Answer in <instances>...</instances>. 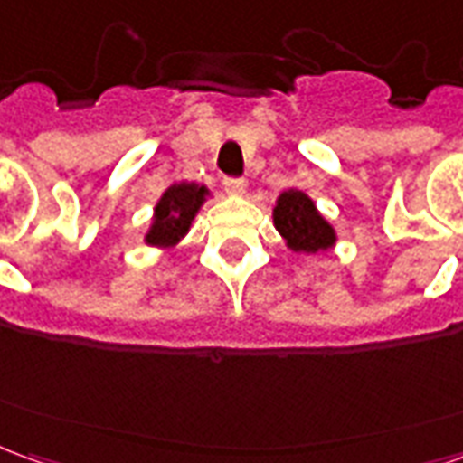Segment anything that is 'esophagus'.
Instances as JSON below:
<instances>
[{
    "label": "esophagus",
    "instance_id": "obj_1",
    "mask_svg": "<svg viewBox=\"0 0 463 463\" xmlns=\"http://www.w3.org/2000/svg\"><path fill=\"white\" fill-rule=\"evenodd\" d=\"M222 185H225L228 195H242V193H245V188H248V183L242 181V178H225V181H222Z\"/></svg>",
    "mask_w": 463,
    "mask_h": 463
}]
</instances>
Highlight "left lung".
<instances>
[{
	"label": "left lung",
	"mask_w": 463,
	"mask_h": 463,
	"mask_svg": "<svg viewBox=\"0 0 463 463\" xmlns=\"http://www.w3.org/2000/svg\"><path fill=\"white\" fill-rule=\"evenodd\" d=\"M272 225L292 252L317 255L337 245V231L300 188H288L272 208Z\"/></svg>",
	"instance_id": "8db88e82"
}]
</instances>
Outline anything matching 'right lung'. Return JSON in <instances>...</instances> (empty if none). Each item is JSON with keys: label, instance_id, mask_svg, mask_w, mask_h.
Here are the masks:
<instances>
[{"label": "right lung", "instance_id": "1", "mask_svg": "<svg viewBox=\"0 0 463 463\" xmlns=\"http://www.w3.org/2000/svg\"><path fill=\"white\" fill-rule=\"evenodd\" d=\"M208 198L211 188L205 185L191 181L171 183L153 205L151 225L143 235V242L158 250H173L188 235L195 215L201 213L203 203Z\"/></svg>", "mask_w": 463, "mask_h": 463}]
</instances>
